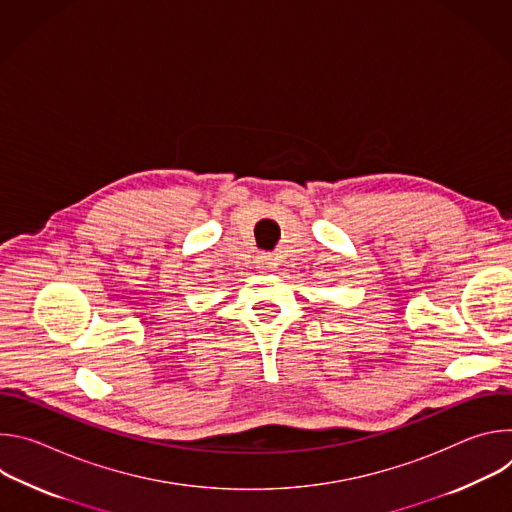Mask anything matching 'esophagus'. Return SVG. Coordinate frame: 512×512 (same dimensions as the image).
<instances>
[{"label": "esophagus", "mask_w": 512, "mask_h": 512, "mask_svg": "<svg viewBox=\"0 0 512 512\" xmlns=\"http://www.w3.org/2000/svg\"><path fill=\"white\" fill-rule=\"evenodd\" d=\"M277 263H275V257H273V253H261L259 257H257V269H261V271H267V269H273Z\"/></svg>", "instance_id": "obj_1"}]
</instances>
